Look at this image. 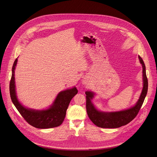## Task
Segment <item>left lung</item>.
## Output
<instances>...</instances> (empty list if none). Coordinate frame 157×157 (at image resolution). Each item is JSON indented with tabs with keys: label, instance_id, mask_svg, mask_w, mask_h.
Listing matches in <instances>:
<instances>
[{
	"label": "left lung",
	"instance_id": "1",
	"mask_svg": "<svg viewBox=\"0 0 157 157\" xmlns=\"http://www.w3.org/2000/svg\"><path fill=\"white\" fill-rule=\"evenodd\" d=\"M143 67V88L140 97L134 107L119 112H103L97 111L90 101L94 97L91 92H86V111L90 120L97 126L102 128H117L124 126L133 120L140 111L148 90V80L146 76V67L140 56H138Z\"/></svg>",
	"mask_w": 157,
	"mask_h": 157
}]
</instances>
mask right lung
I'll list each match as a JSON object with an SVG mask.
<instances>
[{
  "instance_id": "right-lung-1",
  "label": "right lung",
  "mask_w": 157,
  "mask_h": 157,
  "mask_svg": "<svg viewBox=\"0 0 157 157\" xmlns=\"http://www.w3.org/2000/svg\"><path fill=\"white\" fill-rule=\"evenodd\" d=\"M17 59L12 67V75L10 83L11 99L25 121L33 127L39 129H47L59 126L62 124L66 116L68 106L71 99L77 94L75 87L71 90L60 92L56 97L53 105L47 110L35 111L23 107L17 99L15 90L14 70Z\"/></svg>"
}]
</instances>
